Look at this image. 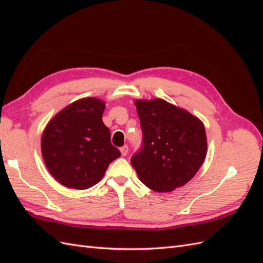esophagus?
<instances>
[{
	"label": "esophagus",
	"instance_id": "esophagus-1",
	"mask_svg": "<svg viewBox=\"0 0 263 263\" xmlns=\"http://www.w3.org/2000/svg\"><path fill=\"white\" fill-rule=\"evenodd\" d=\"M121 154H122V156H126L127 154H128V146H123L121 148Z\"/></svg>",
	"mask_w": 263,
	"mask_h": 263
}]
</instances>
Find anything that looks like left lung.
I'll list each match as a JSON object with an SVG mask.
<instances>
[{"mask_svg":"<svg viewBox=\"0 0 263 263\" xmlns=\"http://www.w3.org/2000/svg\"><path fill=\"white\" fill-rule=\"evenodd\" d=\"M142 146L130 163L139 180L156 192L183 186L201 168L208 153L205 127L187 110L161 99L135 101Z\"/></svg>","mask_w":263,"mask_h":263,"instance_id":"obj_1","label":"left lung"}]
</instances>
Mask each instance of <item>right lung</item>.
Instances as JSON below:
<instances>
[{
  "mask_svg": "<svg viewBox=\"0 0 263 263\" xmlns=\"http://www.w3.org/2000/svg\"><path fill=\"white\" fill-rule=\"evenodd\" d=\"M105 103L95 98L71 103L46 126L42 154L51 176L62 185L85 190L97 184L121 156L102 121Z\"/></svg>",
  "mask_w": 263,
  "mask_h": 263,
  "instance_id": "add662e5",
  "label": "right lung"
}]
</instances>
